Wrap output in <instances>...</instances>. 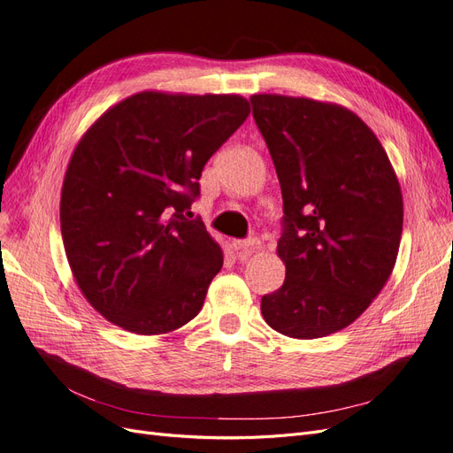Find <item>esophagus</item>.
Instances as JSON below:
<instances>
[{
    "label": "esophagus",
    "mask_w": 453,
    "mask_h": 453,
    "mask_svg": "<svg viewBox=\"0 0 453 453\" xmlns=\"http://www.w3.org/2000/svg\"><path fill=\"white\" fill-rule=\"evenodd\" d=\"M232 248L236 250L238 257H248L255 251L260 250V240L257 238H250V240H234L232 242Z\"/></svg>",
    "instance_id": "obj_1"
}]
</instances>
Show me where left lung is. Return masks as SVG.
I'll use <instances>...</instances> for the list:
<instances>
[{"mask_svg": "<svg viewBox=\"0 0 453 453\" xmlns=\"http://www.w3.org/2000/svg\"><path fill=\"white\" fill-rule=\"evenodd\" d=\"M251 104L285 213V281L260 311L285 336H328L357 319L391 276L401 185L376 134L348 107L283 94H253Z\"/></svg>", "mask_w": 453, "mask_h": 453, "instance_id": "8db88e82", "label": "left lung"}]
</instances>
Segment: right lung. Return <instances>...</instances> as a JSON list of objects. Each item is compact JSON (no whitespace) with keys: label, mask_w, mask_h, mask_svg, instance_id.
<instances>
[{"label":"right lung","mask_w":453,"mask_h":453,"mask_svg":"<svg viewBox=\"0 0 453 453\" xmlns=\"http://www.w3.org/2000/svg\"><path fill=\"white\" fill-rule=\"evenodd\" d=\"M250 111L240 94L143 90L79 140L62 185V240L81 293L107 321L153 336L196 318L223 251L183 211Z\"/></svg>","instance_id":"add662e5"}]
</instances>
